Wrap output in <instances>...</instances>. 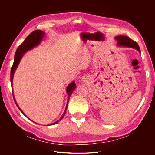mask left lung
Wrapping results in <instances>:
<instances>
[{
    "label": "left lung",
    "instance_id": "obj_1",
    "mask_svg": "<svg viewBox=\"0 0 155 155\" xmlns=\"http://www.w3.org/2000/svg\"><path fill=\"white\" fill-rule=\"evenodd\" d=\"M115 39L117 41V45L118 46H125V47L135 48L140 53V49L138 45L135 41L130 39L129 37L118 35L115 37Z\"/></svg>",
    "mask_w": 155,
    "mask_h": 155
}]
</instances>
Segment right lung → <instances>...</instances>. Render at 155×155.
<instances>
[{"label":"right lung","mask_w":155,"mask_h":155,"mask_svg":"<svg viewBox=\"0 0 155 155\" xmlns=\"http://www.w3.org/2000/svg\"><path fill=\"white\" fill-rule=\"evenodd\" d=\"M45 33L44 31H43L42 30H35L33 32H31V34L28 36L26 39L24 41V42L18 46L17 48V50H16V52L15 54V56H14V62L13 64V66L11 68V74H10V80H11V84L12 85H13V76H14V73H15V70L18 67V64H19L21 60L22 59V58L23 57V55H24V54H25L26 51H29L30 50L34 48L35 46L39 45L41 42L43 41V37H45ZM76 88V85L75 84L74 81H72V83H70L69 85L67 86V89H66V92L68 94V99H67V104L66 105V108H65V110L63 112V114L62 115V116L61 117L59 120L56 121L55 122L51 124L50 125H55L56 124H58L59 122V121L63 119V118L64 117V116L65 115V113H66V111L67 110V107H68V101H69V99L70 96H71L72 93L73 92V91L75 90V88ZM12 91H13V88H12ZM13 100L15 102V104L17 106L18 109L21 110V112L22 113L24 114L26 117H27L25 114L23 112V111L21 109V108L19 107V106L18 105V104H17V101L15 100V98L14 97L13 95ZM28 118V117H27ZM29 120H30V118H28ZM31 121H32L31 120H30ZM33 122H34V121H33Z\"/></svg>","instance_id":"add662e5"}]
</instances>
